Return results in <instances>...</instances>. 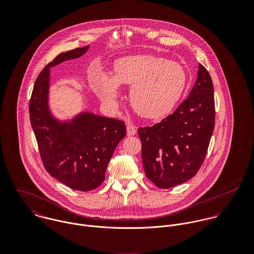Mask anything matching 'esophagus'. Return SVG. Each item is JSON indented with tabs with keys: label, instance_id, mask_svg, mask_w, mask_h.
Instances as JSON below:
<instances>
[{
	"label": "esophagus",
	"instance_id": "esophagus-1",
	"mask_svg": "<svg viewBox=\"0 0 254 254\" xmlns=\"http://www.w3.org/2000/svg\"><path fill=\"white\" fill-rule=\"evenodd\" d=\"M137 133V127L135 125H133L132 123H128L127 124V136H134Z\"/></svg>",
	"mask_w": 254,
	"mask_h": 254
}]
</instances>
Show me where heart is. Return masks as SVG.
<instances>
[{"instance_id": "1", "label": "heart", "mask_w": 254, "mask_h": 254, "mask_svg": "<svg viewBox=\"0 0 254 254\" xmlns=\"http://www.w3.org/2000/svg\"><path fill=\"white\" fill-rule=\"evenodd\" d=\"M187 72L181 64L151 55L119 58L113 75L98 72L92 79L95 94L107 105L115 106L120 85H132L130 102L145 118H160L176 107L186 90Z\"/></svg>"}]
</instances>
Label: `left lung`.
<instances>
[{
    "label": "left lung",
    "instance_id": "left-lung-1",
    "mask_svg": "<svg viewBox=\"0 0 254 254\" xmlns=\"http://www.w3.org/2000/svg\"><path fill=\"white\" fill-rule=\"evenodd\" d=\"M214 125L213 83L199 64L188 99L160 123L138 129L147 179L160 189L191 179L205 158Z\"/></svg>",
    "mask_w": 254,
    "mask_h": 254
}]
</instances>
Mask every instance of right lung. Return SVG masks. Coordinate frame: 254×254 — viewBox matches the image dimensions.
I'll return each instance as SVG.
<instances>
[{"label":"right lung","instance_id":"right-lung-1","mask_svg":"<svg viewBox=\"0 0 254 254\" xmlns=\"http://www.w3.org/2000/svg\"><path fill=\"white\" fill-rule=\"evenodd\" d=\"M89 46L60 54L39 74L30 100V121L46 170L73 190H92L104 180L111 156L126 136L123 121L82 110L60 118L51 109V68L80 58Z\"/></svg>","mask_w":254,"mask_h":254}]
</instances>
